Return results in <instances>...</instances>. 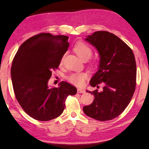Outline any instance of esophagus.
<instances>
[{
	"mask_svg": "<svg viewBox=\"0 0 149 149\" xmlns=\"http://www.w3.org/2000/svg\"><path fill=\"white\" fill-rule=\"evenodd\" d=\"M77 93H85V90H84L83 89H80V88H78Z\"/></svg>",
	"mask_w": 149,
	"mask_h": 149,
	"instance_id": "obj_1",
	"label": "esophagus"
}]
</instances>
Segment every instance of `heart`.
Here are the masks:
<instances>
[{"mask_svg": "<svg viewBox=\"0 0 149 149\" xmlns=\"http://www.w3.org/2000/svg\"><path fill=\"white\" fill-rule=\"evenodd\" d=\"M74 51L76 53V54L82 60H87L89 59L93 54L92 49L88 46L87 44L84 42H77L75 44L74 47ZM64 56L60 60V63L62 64L64 59ZM96 61H92L91 65L92 66H96ZM88 77V74L86 72H77L73 73L67 77L68 81L75 86H81L84 84V81Z\"/></svg>", "mask_w": 149, "mask_h": 149, "instance_id": "heart-1", "label": "heart"}]
</instances>
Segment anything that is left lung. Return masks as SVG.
Segmentation results:
<instances>
[{
  "label": "left lung",
  "mask_w": 149,
  "mask_h": 149,
  "mask_svg": "<svg viewBox=\"0 0 149 149\" xmlns=\"http://www.w3.org/2000/svg\"><path fill=\"white\" fill-rule=\"evenodd\" d=\"M87 42L96 47L100 57L99 70L90 81L93 87L102 83L101 91H88L95 97L83 107L88 116L107 121L121 114L130 102L136 85V64L132 49L113 33L96 31Z\"/></svg>",
  "instance_id": "8db88e82"
}]
</instances>
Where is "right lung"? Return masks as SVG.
Here are the masks:
<instances>
[{"instance_id": "1", "label": "right lung", "mask_w": 149, "mask_h": 149, "mask_svg": "<svg viewBox=\"0 0 149 149\" xmlns=\"http://www.w3.org/2000/svg\"><path fill=\"white\" fill-rule=\"evenodd\" d=\"M68 37L42 33L22 44L13 59L11 75L14 93L22 108L40 121H49L62 114L68 95L76 94L75 86L61 81L49 88L52 72L69 46Z\"/></svg>"}]
</instances>
